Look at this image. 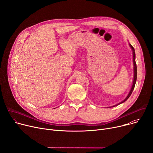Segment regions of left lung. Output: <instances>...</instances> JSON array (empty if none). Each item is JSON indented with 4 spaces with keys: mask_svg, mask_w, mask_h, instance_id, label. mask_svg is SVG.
<instances>
[{
    "mask_svg": "<svg viewBox=\"0 0 153 153\" xmlns=\"http://www.w3.org/2000/svg\"><path fill=\"white\" fill-rule=\"evenodd\" d=\"M129 46H130V47L131 48V50H132V52H133L132 53H133V63H134V80H133V82H132V85H131V89H130V91H129L128 94L127 95V97H126L123 101H122L121 102L117 103V104L116 105H114V106H111V107H114V106H117V105H120V104H121V103H123L125 102L126 101H127V99H128V98L130 97V96L131 95V93H132V91H133V90H134V89L135 84H136L137 76V65H136V62H135V49H134V48L133 47L131 46V45L130 44H129Z\"/></svg>",
    "mask_w": 153,
    "mask_h": 153,
    "instance_id": "8db88e82",
    "label": "left lung"
}]
</instances>
